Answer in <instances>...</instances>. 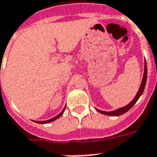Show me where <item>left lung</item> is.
Instances as JSON below:
<instances>
[{
	"label": "left lung",
	"mask_w": 157,
	"mask_h": 157,
	"mask_svg": "<svg viewBox=\"0 0 157 157\" xmlns=\"http://www.w3.org/2000/svg\"><path fill=\"white\" fill-rule=\"evenodd\" d=\"M146 80H147V65H146V62H144V76H143V79H142V82H141V87L139 88V91L137 92V94L136 95L135 98L132 100L130 103H129L128 105H126V107H123L122 108H119L116 111H110V112H106V111H99V110H97L99 112L102 113V114H107V115H111V116H118V115H121V114H124V113L127 112L129 111V109L133 107V105L135 104L136 102L138 100V99L140 98L141 95H142L143 92H144V87H145V84H146Z\"/></svg>",
	"instance_id": "obj_1"
}]
</instances>
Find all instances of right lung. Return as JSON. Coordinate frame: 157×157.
<instances>
[{"instance_id": "right-lung-1", "label": "right lung", "mask_w": 157, "mask_h": 157, "mask_svg": "<svg viewBox=\"0 0 157 157\" xmlns=\"http://www.w3.org/2000/svg\"><path fill=\"white\" fill-rule=\"evenodd\" d=\"M65 108H64V110H63V111H62V112L60 113V114H58V115H57V116H56V117H54V118H51V119H50V120H47V121H43V122H38V121H35V122H38V123H42V124H43V123H47V122H52V121H54V120H55V119H57V118H59L60 116H62V114H63L64 111H65Z\"/></svg>"}]
</instances>
